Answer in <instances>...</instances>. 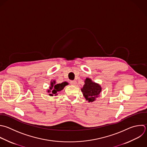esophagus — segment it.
<instances>
[{
    "mask_svg": "<svg viewBox=\"0 0 147 147\" xmlns=\"http://www.w3.org/2000/svg\"><path fill=\"white\" fill-rule=\"evenodd\" d=\"M70 83L72 86H75L76 84V81H75V80H72V81H71Z\"/></svg>",
    "mask_w": 147,
    "mask_h": 147,
    "instance_id": "esophagus-1",
    "label": "esophagus"
}]
</instances>
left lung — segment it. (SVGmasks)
<instances>
[{"label":"left lung","instance_id":"left-lung-1","mask_svg":"<svg viewBox=\"0 0 147 147\" xmlns=\"http://www.w3.org/2000/svg\"><path fill=\"white\" fill-rule=\"evenodd\" d=\"M84 82L85 84L81 90L86 100L89 102H92L99 96L102 88L99 84L93 82L90 78H86Z\"/></svg>","mask_w":147,"mask_h":147}]
</instances>
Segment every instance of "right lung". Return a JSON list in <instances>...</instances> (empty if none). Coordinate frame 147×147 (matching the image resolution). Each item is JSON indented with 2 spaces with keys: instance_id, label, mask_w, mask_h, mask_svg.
I'll return each mask as SVG.
<instances>
[{
  "instance_id": "obj_1",
  "label": "right lung",
  "mask_w": 147,
  "mask_h": 147,
  "mask_svg": "<svg viewBox=\"0 0 147 147\" xmlns=\"http://www.w3.org/2000/svg\"><path fill=\"white\" fill-rule=\"evenodd\" d=\"M68 84V83L66 82H63L61 83L56 84V81L53 80V82H51V86L49 87V89L47 91L49 93H51L49 94L50 96H53V95H57V92L61 91L64 88V87Z\"/></svg>"
}]
</instances>
